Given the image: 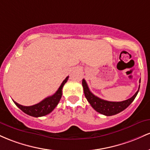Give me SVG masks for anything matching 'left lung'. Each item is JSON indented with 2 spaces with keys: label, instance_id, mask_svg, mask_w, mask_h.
<instances>
[{
  "label": "left lung",
  "instance_id": "1",
  "mask_svg": "<svg viewBox=\"0 0 150 150\" xmlns=\"http://www.w3.org/2000/svg\"><path fill=\"white\" fill-rule=\"evenodd\" d=\"M139 83H140V79H139ZM82 86H83L85 97L86 98L87 100L91 104L92 108L97 112H98L99 113H101L103 115L106 116L115 115V114L119 113V112L125 110V108H127L132 103L135 97L137 96L139 89V86L138 91L134 93L133 96L127 99V100L120 102H112L103 100L100 98L93 95L89 90L88 85L84 79L82 81Z\"/></svg>",
  "mask_w": 150,
  "mask_h": 150
}]
</instances>
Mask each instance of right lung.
<instances>
[{
    "label": "right lung",
    "instance_id": "right-lung-1",
    "mask_svg": "<svg viewBox=\"0 0 150 150\" xmlns=\"http://www.w3.org/2000/svg\"><path fill=\"white\" fill-rule=\"evenodd\" d=\"M68 79L69 76H67L63 81V82L62 83L59 88H58V90L56 91V93L53 94L51 96H49L45 98L39 103L31 105V106H24V105H20L19 103L14 101V100H13V102L15 103L17 106L21 109L22 111H23L25 113L28 114L30 116L38 117L47 115V114L50 113L54 109L56 108L57 105H58L62 96V88H63L64 85L67 83Z\"/></svg>",
    "mask_w": 150,
    "mask_h": 150
}]
</instances>
